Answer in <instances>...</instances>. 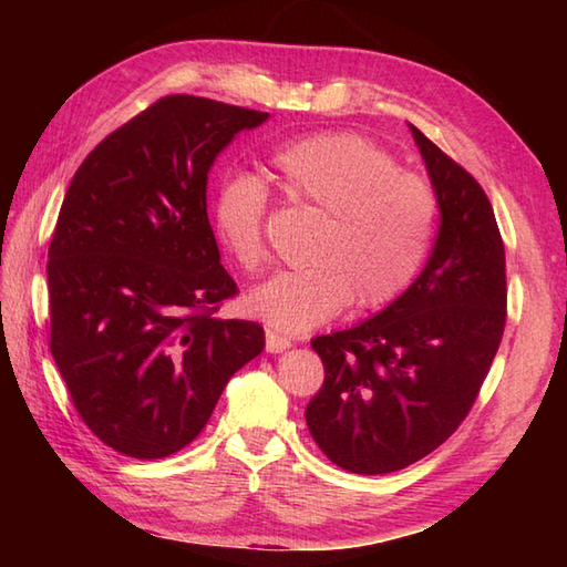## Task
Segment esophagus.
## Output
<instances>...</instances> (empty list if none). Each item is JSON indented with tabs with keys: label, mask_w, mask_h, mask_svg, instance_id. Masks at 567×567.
<instances>
[{
	"label": "esophagus",
	"mask_w": 567,
	"mask_h": 567,
	"mask_svg": "<svg viewBox=\"0 0 567 567\" xmlns=\"http://www.w3.org/2000/svg\"><path fill=\"white\" fill-rule=\"evenodd\" d=\"M290 346H292V341L287 339V336H280L275 331H265V348H268V353H282Z\"/></svg>",
	"instance_id": "esophagus-1"
}]
</instances>
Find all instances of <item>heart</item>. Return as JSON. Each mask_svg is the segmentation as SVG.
<instances>
[{"mask_svg":"<svg viewBox=\"0 0 567 567\" xmlns=\"http://www.w3.org/2000/svg\"><path fill=\"white\" fill-rule=\"evenodd\" d=\"M272 185L295 204L321 212L305 268L272 275L246 295L252 317L282 333H307L353 302H394L426 260L436 226V192L426 177L396 171L392 155L358 134H319L277 146ZM268 192L250 175H228L214 192L216 238L240 270L265 260Z\"/></svg>","mask_w":567,"mask_h":567,"instance_id":"obj_1","label":"heart"}]
</instances>
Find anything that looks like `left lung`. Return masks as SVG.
I'll return each mask as SVG.
<instances>
[{
	"mask_svg": "<svg viewBox=\"0 0 567 567\" xmlns=\"http://www.w3.org/2000/svg\"><path fill=\"white\" fill-rule=\"evenodd\" d=\"M409 128L441 212L431 256L390 307L311 341L327 378L307 404L309 433L358 475L412 465L461 426L507 321L504 244L485 189Z\"/></svg>",
	"mask_w": 567,
	"mask_h": 567,
	"instance_id": "obj_1",
	"label": "left lung"
}]
</instances>
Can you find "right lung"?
Here are the masks:
<instances>
[{
  "label": "right lung",
  "instance_id": "add662e5",
  "mask_svg": "<svg viewBox=\"0 0 567 567\" xmlns=\"http://www.w3.org/2000/svg\"><path fill=\"white\" fill-rule=\"evenodd\" d=\"M270 114L171 94L78 167L48 248L51 353L84 424L155 461L185 449L265 348L256 321L219 319L234 297L207 216V175Z\"/></svg>",
  "mask_w": 567,
  "mask_h": 567
}]
</instances>
